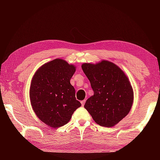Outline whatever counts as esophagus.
<instances>
[{"mask_svg":"<svg viewBox=\"0 0 160 160\" xmlns=\"http://www.w3.org/2000/svg\"><path fill=\"white\" fill-rule=\"evenodd\" d=\"M85 100H82V101H81V104H82V107L85 105Z\"/></svg>","mask_w":160,"mask_h":160,"instance_id":"1","label":"esophagus"}]
</instances>
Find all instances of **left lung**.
Segmentation results:
<instances>
[{
	"mask_svg": "<svg viewBox=\"0 0 160 160\" xmlns=\"http://www.w3.org/2000/svg\"><path fill=\"white\" fill-rule=\"evenodd\" d=\"M82 69L94 91L84 107L99 126H114L128 115L133 102L128 78L118 66L107 60L85 63Z\"/></svg>",
	"mask_w": 160,
	"mask_h": 160,
	"instance_id": "obj_1",
	"label": "left lung"
}]
</instances>
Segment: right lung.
<instances>
[{"label":"right lung","instance_id":"obj_1","mask_svg":"<svg viewBox=\"0 0 160 160\" xmlns=\"http://www.w3.org/2000/svg\"><path fill=\"white\" fill-rule=\"evenodd\" d=\"M76 67L61 58L44 63L35 72L29 88V98L35 114L43 123L59 128L68 123L81 106L70 80Z\"/></svg>","mask_w":160,"mask_h":160}]
</instances>
